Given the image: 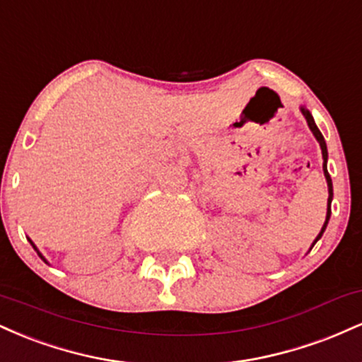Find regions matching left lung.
<instances>
[{
	"instance_id": "obj_1",
	"label": "left lung",
	"mask_w": 362,
	"mask_h": 362,
	"mask_svg": "<svg viewBox=\"0 0 362 362\" xmlns=\"http://www.w3.org/2000/svg\"><path fill=\"white\" fill-rule=\"evenodd\" d=\"M301 114L305 115V119H306V122H308V126H310V129H311V132H313V136H315V138H317V141H318V143H320V148H322V156H323V173H325V178H327V185H328L327 218H325V223H323V226H322V231H320L317 238H315V242H313V245H315V243L318 242L320 238H322L323 231H325V228H327V224H328V219H330V214H332V209H330V206H332V199H334V187H332V178H330V175H328V170H327V158H328V153H327V143H325V139H323L322 132H320V129L317 127V124H315V120H313V115L310 114V110H306L305 107H301ZM313 245H311V248H313Z\"/></svg>"
}]
</instances>
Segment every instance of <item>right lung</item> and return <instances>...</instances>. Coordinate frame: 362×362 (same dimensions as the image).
Here are the masks:
<instances>
[{"instance_id": "obj_1", "label": "right lung", "mask_w": 362, "mask_h": 362, "mask_svg": "<svg viewBox=\"0 0 362 362\" xmlns=\"http://www.w3.org/2000/svg\"><path fill=\"white\" fill-rule=\"evenodd\" d=\"M30 243H32V240H30ZM32 247H34V248H35V250H37V247H35V245H34V243H32ZM37 253H39V257H40V259H42L44 262H47V260H45V259H44V257H42V253H40L39 250H37Z\"/></svg>"}]
</instances>
